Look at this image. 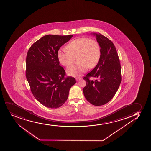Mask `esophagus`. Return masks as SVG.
I'll return each instance as SVG.
<instances>
[{"instance_id": "esophagus-1", "label": "esophagus", "mask_w": 151, "mask_h": 151, "mask_svg": "<svg viewBox=\"0 0 151 151\" xmlns=\"http://www.w3.org/2000/svg\"><path fill=\"white\" fill-rule=\"evenodd\" d=\"M76 79L77 81H79V80L81 79V78H80V77H77Z\"/></svg>"}]
</instances>
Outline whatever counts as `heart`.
<instances>
[{"label":"heart","instance_id":"1","mask_svg":"<svg viewBox=\"0 0 151 151\" xmlns=\"http://www.w3.org/2000/svg\"><path fill=\"white\" fill-rule=\"evenodd\" d=\"M66 50L60 49L57 52L60 63L69 67L77 58L78 64L70 67L67 70L68 75L77 76L86 72L88 68L96 66L101 56L100 45L95 40L82 37L74 40L66 46Z\"/></svg>","mask_w":151,"mask_h":151}]
</instances>
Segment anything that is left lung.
Returning <instances> with one entry per match:
<instances>
[{"label": "left lung", "mask_w": 151, "mask_h": 151, "mask_svg": "<svg viewBox=\"0 0 151 151\" xmlns=\"http://www.w3.org/2000/svg\"><path fill=\"white\" fill-rule=\"evenodd\" d=\"M101 47L99 63L91 71L83 77L86 85L83 93L92 105H103L111 100L122 81L121 65L114 43L101 34H94ZM90 77L96 78L93 81Z\"/></svg>", "instance_id": "left-lung-1"}]
</instances>
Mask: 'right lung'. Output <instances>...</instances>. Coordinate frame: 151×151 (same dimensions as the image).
I'll list each match as a JSON object with an SVG mask.
<instances>
[{
	"instance_id": "right-lung-1",
	"label": "right lung",
	"mask_w": 151,
	"mask_h": 151,
	"mask_svg": "<svg viewBox=\"0 0 151 151\" xmlns=\"http://www.w3.org/2000/svg\"><path fill=\"white\" fill-rule=\"evenodd\" d=\"M73 35H47L29 47L26 58V78L35 99L45 106L57 109L68 99L74 77H65L57 52Z\"/></svg>"
}]
</instances>
